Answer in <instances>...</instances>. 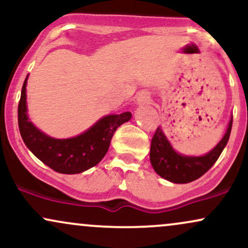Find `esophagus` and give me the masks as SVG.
Returning <instances> with one entry per match:
<instances>
[{
	"mask_svg": "<svg viewBox=\"0 0 248 248\" xmlns=\"http://www.w3.org/2000/svg\"><path fill=\"white\" fill-rule=\"evenodd\" d=\"M149 101H150L149 93L146 92V91H143V92H141L140 94L138 95V104L143 105V104H148Z\"/></svg>",
	"mask_w": 248,
	"mask_h": 248,
	"instance_id": "obj_1",
	"label": "esophagus"
}]
</instances>
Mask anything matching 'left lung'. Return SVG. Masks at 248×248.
I'll return each instance as SVG.
<instances>
[{
	"instance_id": "left-lung-1",
	"label": "left lung",
	"mask_w": 248,
	"mask_h": 248,
	"mask_svg": "<svg viewBox=\"0 0 248 248\" xmlns=\"http://www.w3.org/2000/svg\"><path fill=\"white\" fill-rule=\"evenodd\" d=\"M232 121L223 140L206 155L201 157H187L179 155L172 149L160 127L156 129L150 144V162L156 172L172 183H189L203 176L218 160L226 146L232 129Z\"/></svg>"
}]
</instances>
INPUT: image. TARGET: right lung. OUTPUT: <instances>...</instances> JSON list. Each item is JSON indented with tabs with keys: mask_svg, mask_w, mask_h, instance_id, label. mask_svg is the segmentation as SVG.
I'll return each mask as SVG.
<instances>
[{
	"mask_svg": "<svg viewBox=\"0 0 248 248\" xmlns=\"http://www.w3.org/2000/svg\"><path fill=\"white\" fill-rule=\"evenodd\" d=\"M25 84L18 102V128L25 146L43 163L61 173H79L96 166L109 148L110 140L119 126L129 121L132 113L107 115L87 132L72 139L50 138L28 120Z\"/></svg>",
	"mask_w": 248,
	"mask_h": 248,
	"instance_id": "add662e5",
	"label": "right lung"
}]
</instances>
